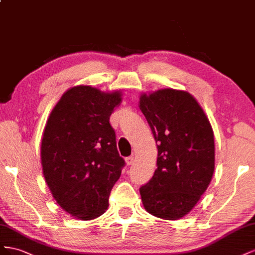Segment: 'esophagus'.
Returning a JSON list of instances; mask_svg holds the SVG:
<instances>
[{"label": "esophagus", "mask_w": 255, "mask_h": 255, "mask_svg": "<svg viewBox=\"0 0 255 255\" xmlns=\"http://www.w3.org/2000/svg\"><path fill=\"white\" fill-rule=\"evenodd\" d=\"M133 156H129V157H127L126 158V163H127V165H131L132 163H133Z\"/></svg>", "instance_id": "34e87169"}]
</instances>
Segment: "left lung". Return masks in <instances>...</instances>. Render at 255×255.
<instances>
[{
	"mask_svg": "<svg viewBox=\"0 0 255 255\" xmlns=\"http://www.w3.org/2000/svg\"><path fill=\"white\" fill-rule=\"evenodd\" d=\"M139 107L158 148L154 176L140 188L144 208L164 220L180 219L190 213L212 180V125L198 101L185 91L143 94Z\"/></svg>",
	"mask_w": 255,
	"mask_h": 255,
	"instance_id": "8db88e82",
	"label": "left lung"
}]
</instances>
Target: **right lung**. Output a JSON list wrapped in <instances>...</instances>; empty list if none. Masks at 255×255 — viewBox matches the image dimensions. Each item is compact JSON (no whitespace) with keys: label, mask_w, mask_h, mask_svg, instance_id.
<instances>
[{"label":"right lung","mask_w":255,"mask_h":255,"mask_svg":"<svg viewBox=\"0 0 255 255\" xmlns=\"http://www.w3.org/2000/svg\"><path fill=\"white\" fill-rule=\"evenodd\" d=\"M121 92L71 87L50 113L41 140V165L53 198L65 212L92 220L109 207V195L125 165L110 116Z\"/></svg>","instance_id":"1"}]
</instances>
